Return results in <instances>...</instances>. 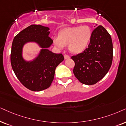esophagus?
Returning a JSON list of instances; mask_svg holds the SVG:
<instances>
[{
    "mask_svg": "<svg viewBox=\"0 0 126 126\" xmlns=\"http://www.w3.org/2000/svg\"><path fill=\"white\" fill-rule=\"evenodd\" d=\"M64 57L65 59H70V56H68V55H64Z\"/></svg>",
    "mask_w": 126,
    "mask_h": 126,
    "instance_id": "1",
    "label": "esophagus"
}]
</instances>
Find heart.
I'll return each instance as SVG.
<instances>
[{"label": "heart", "mask_w": 126, "mask_h": 126, "mask_svg": "<svg viewBox=\"0 0 126 126\" xmlns=\"http://www.w3.org/2000/svg\"><path fill=\"white\" fill-rule=\"evenodd\" d=\"M92 37V31L86 25L68 27L62 29L58 36H53L55 47L63 49L68 45L70 51L74 53H82L89 46Z\"/></svg>", "instance_id": "heart-1"}]
</instances>
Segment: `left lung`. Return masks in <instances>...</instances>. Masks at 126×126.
I'll return each instance as SVG.
<instances>
[{
    "mask_svg": "<svg viewBox=\"0 0 126 126\" xmlns=\"http://www.w3.org/2000/svg\"><path fill=\"white\" fill-rule=\"evenodd\" d=\"M112 58L111 37L103 26H98L92 32L89 47L83 52L71 57L75 62L73 73L80 82L94 85L108 73Z\"/></svg>",
    "mask_w": 126,
    "mask_h": 126,
    "instance_id": "obj_1",
    "label": "left lung"
}]
</instances>
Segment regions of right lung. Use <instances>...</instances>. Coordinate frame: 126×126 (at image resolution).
Segmentation results:
<instances>
[{"label": "right lung", "mask_w": 126, "mask_h": 126, "mask_svg": "<svg viewBox=\"0 0 126 126\" xmlns=\"http://www.w3.org/2000/svg\"><path fill=\"white\" fill-rule=\"evenodd\" d=\"M49 30L47 26L32 25L20 32L12 43L11 64L13 71L22 84L32 91L49 88L56 67L64 60L62 53H55L48 49L53 44ZM28 43H36L40 48L38 55L29 61L23 55V48Z\"/></svg>", "instance_id": "right-lung-1"}]
</instances>
